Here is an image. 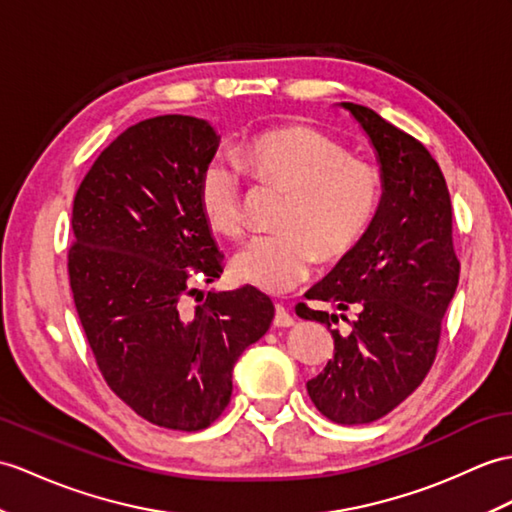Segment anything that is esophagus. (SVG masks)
<instances>
[{"label": "esophagus", "mask_w": 512, "mask_h": 512, "mask_svg": "<svg viewBox=\"0 0 512 512\" xmlns=\"http://www.w3.org/2000/svg\"><path fill=\"white\" fill-rule=\"evenodd\" d=\"M272 325L275 327H292L294 325V318L288 310H285L283 303L275 305V318H272Z\"/></svg>", "instance_id": "34e87169"}]
</instances>
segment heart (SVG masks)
I'll list each match as a JSON object with an SVG mask.
<instances>
[{"label":"heart","mask_w":512,"mask_h":512,"mask_svg":"<svg viewBox=\"0 0 512 512\" xmlns=\"http://www.w3.org/2000/svg\"><path fill=\"white\" fill-rule=\"evenodd\" d=\"M242 163L259 185L288 192L277 222L281 233L242 246L233 275L266 292L303 283L316 264H336L355 251L377 216L384 176L353 159L347 146L305 124L264 130L242 146ZM198 205L209 227L227 237L246 231L244 181L227 161L200 174Z\"/></svg>","instance_id":"heart-1"}]
</instances>
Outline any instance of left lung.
<instances>
[{"label": "left lung", "instance_id": "left-lung-1", "mask_svg": "<svg viewBox=\"0 0 512 512\" xmlns=\"http://www.w3.org/2000/svg\"><path fill=\"white\" fill-rule=\"evenodd\" d=\"M340 106L371 139L384 196L355 251L305 294L355 318L305 303L296 316L327 325L334 336V358L307 382V395L329 421L362 425L395 410L430 373L460 261L449 189L432 154L373 109ZM338 317L350 323L347 332L335 329Z\"/></svg>", "mask_w": 512, "mask_h": 512}]
</instances>
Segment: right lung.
I'll use <instances>...</instances> for the list:
<instances>
[{"label": "right lung", "instance_id": "right-lung-1", "mask_svg": "<svg viewBox=\"0 0 512 512\" xmlns=\"http://www.w3.org/2000/svg\"><path fill=\"white\" fill-rule=\"evenodd\" d=\"M220 137L205 120L159 115L126 128L82 183L67 270L76 312L106 384L141 419L205 430L229 406L237 358L266 334L275 305L244 285L200 294L222 253L198 205Z\"/></svg>", "mask_w": 512, "mask_h": 512}]
</instances>
